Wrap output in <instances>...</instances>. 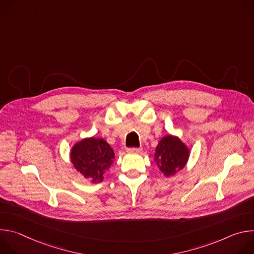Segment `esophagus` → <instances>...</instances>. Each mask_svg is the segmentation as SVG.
Returning <instances> with one entry per match:
<instances>
[{
    "label": "esophagus",
    "instance_id": "34e87169",
    "mask_svg": "<svg viewBox=\"0 0 254 254\" xmlns=\"http://www.w3.org/2000/svg\"><path fill=\"white\" fill-rule=\"evenodd\" d=\"M141 150L139 148H128L127 149V153L129 154H138Z\"/></svg>",
    "mask_w": 254,
    "mask_h": 254
}]
</instances>
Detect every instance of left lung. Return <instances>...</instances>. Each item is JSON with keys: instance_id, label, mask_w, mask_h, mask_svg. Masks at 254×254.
I'll return each instance as SVG.
<instances>
[{"instance_id": "1", "label": "left lung", "mask_w": 254, "mask_h": 254, "mask_svg": "<svg viewBox=\"0 0 254 254\" xmlns=\"http://www.w3.org/2000/svg\"><path fill=\"white\" fill-rule=\"evenodd\" d=\"M189 150L177 136L167 135L163 137L156 148L155 161L158 162L160 170L167 176L176 174L186 165Z\"/></svg>"}]
</instances>
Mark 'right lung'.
Listing matches in <instances>:
<instances>
[{
	"instance_id": "add662e5",
	"label": "right lung",
	"mask_w": 254,
	"mask_h": 254,
	"mask_svg": "<svg viewBox=\"0 0 254 254\" xmlns=\"http://www.w3.org/2000/svg\"><path fill=\"white\" fill-rule=\"evenodd\" d=\"M71 162L92 183L101 182L103 173L111 168L115 153L102 138H85L72 148Z\"/></svg>"
}]
</instances>
